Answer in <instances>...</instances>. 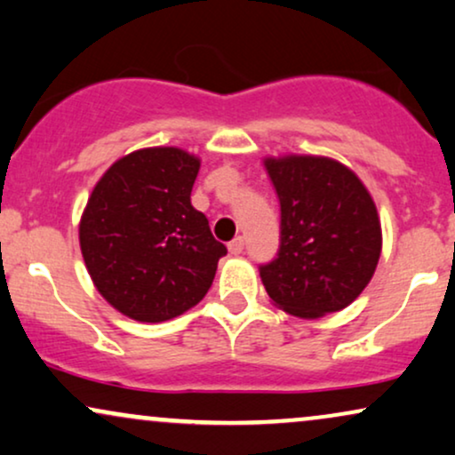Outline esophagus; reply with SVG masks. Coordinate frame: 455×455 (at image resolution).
<instances>
[{
  "instance_id": "34e87169",
  "label": "esophagus",
  "mask_w": 455,
  "mask_h": 455,
  "mask_svg": "<svg viewBox=\"0 0 455 455\" xmlns=\"http://www.w3.org/2000/svg\"><path fill=\"white\" fill-rule=\"evenodd\" d=\"M243 247H245L243 237H237V239H233L231 243H228V251H231L233 256H237V254H241V251H243Z\"/></svg>"
}]
</instances>
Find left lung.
<instances>
[{
  "label": "left lung",
  "instance_id": "obj_1",
  "mask_svg": "<svg viewBox=\"0 0 455 455\" xmlns=\"http://www.w3.org/2000/svg\"><path fill=\"white\" fill-rule=\"evenodd\" d=\"M264 168L281 205L277 258L260 267L270 302L300 319L347 308L382 254L370 191L353 170L321 155L267 157Z\"/></svg>",
  "mask_w": 455,
  "mask_h": 455
}]
</instances>
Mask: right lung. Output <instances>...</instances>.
Wrapping results in <instances>:
<instances>
[{
  "label": "right lung",
  "mask_w": 455,
  "mask_h": 455,
  "mask_svg": "<svg viewBox=\"0 0 455 455\" xmlns=\"http://www.w3.org/2000/svg\"><path fill=\"white\" fill-rule=\"evenodd\" d=\"M201 159L148 147L117 159L88 197L79 245L99 294L125 317L161 323L204 300L227 247L191 205Z\"/></svg>",
  "instance_id": "1"
}]
</instances>
